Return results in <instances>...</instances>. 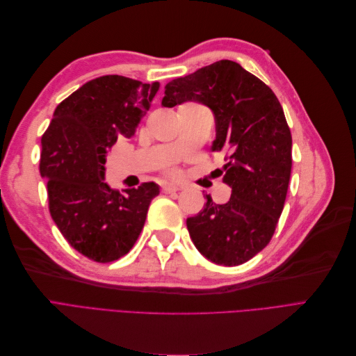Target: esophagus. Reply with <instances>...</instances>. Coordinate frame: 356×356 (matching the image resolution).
Wrapping results in <instances>:
<instances>
[{"mask_svg":"<svg viewBox=\"0 0 356 356\" xmlns=\"http://www.w3.org/2000/svg\"><path fill=\"white\" fill-rule=\"evenodd\" d=\"M178 190H181V187L179 186H175V184H163L161 186V191L163 193H175V191H178Z\"/></svg>","mask_w":356,"mask_h":356,"instance_id":"esophagus-1","label":"esophagus"}]
</instances>
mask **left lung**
I'll return each instance as SVG.
<instances>
[{"label": "left lung", "instance_id": "obj_1", "mask_svg": "<svg viewBox=\"0 0 356 356\" xmlns=\"http://www.w3.org/2000/svg\"><path fill=\"white\" fill-rule=\"evenodd\" d=\"M186 101L208 105L225 152L224 182L230 200L213 203L187 218L193 243L208 260L239 266L270 242L281 217L293 166V138L273 90L233 60H218L165 86L161 105Z\"/></svg>", "mask_w": 356, "mask_h": 356}]
</instances>
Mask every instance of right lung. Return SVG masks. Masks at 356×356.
Listing matches in <instances>:
<instances>
[{"label": "right lung", "mask_w": 356, "mask_h": 356, "mask_svg": "<svg viewBox=\"0 0 356 356\" xmlns=\"http://www.w3.org/2000/svg\"><path fill=\"white\" fill-rule=\"evenodd\" d=\"M159 83L102 75L63 99L41 138L40 174L47 178L49 211L68 243L89 260L111 263L132 250L154 182L118 193L104 182L106 153L118 138H131Z\"/></svg>", "instance_id": "obj_1"}]
</instances>
